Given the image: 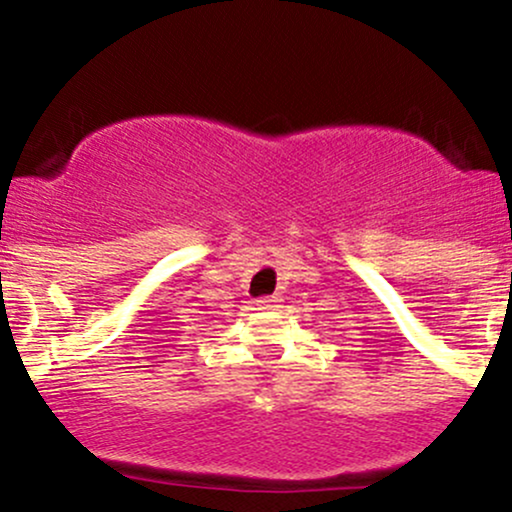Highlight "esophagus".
<instances>
[{
	"label": "esophagus",
	"instance_id": "34e87169",
	"mask_svg": "<svg viewBox=\"0 0 512 512\" xmlns=\"http://www.w3.org/2000/svg\"><path fill=\"white\" fill-rule=\"evenodd\" d=\"M279 303V296H262V298H257L255 301V305L260 310H269V308H274V305Z\"/></svg>",
	"mask_w": 512,
	"mask_h": 512
}]
</instances>
